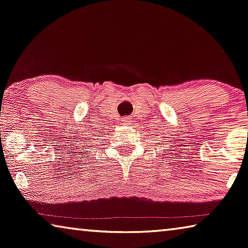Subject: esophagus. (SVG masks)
I'll use <instances>...</instances> for the list:
<instances>
[{
  "instance_id": "1",
  "label": "esophagus",
  "mask_w": 248,
  "mask_h": 248,
  "mask_svg": "<svg viewBox=\"0 0 248 248\" xmlns=\"http://www.w3.org/2000/svg\"><path fill=\"white\" fill-rule=\"evenodd\" d=\"M124 124H129V123H130V121H129V118H124Z\"/></svg>"
}]
</instances>
